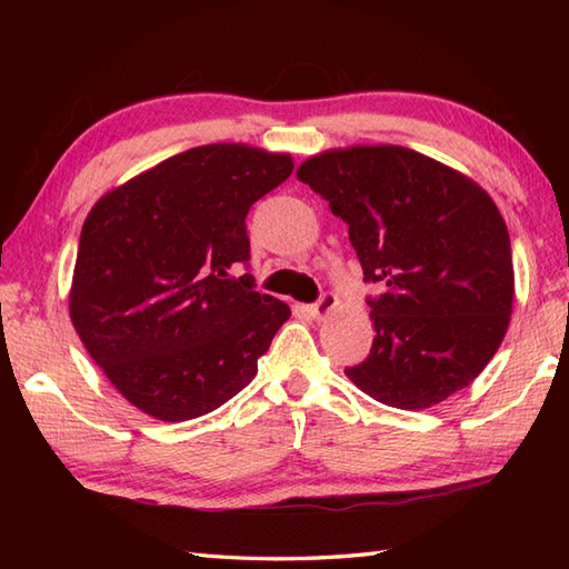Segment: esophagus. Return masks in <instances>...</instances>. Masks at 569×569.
<instances>
[{
	"mask_svg": "<svg viewBox=\"0 0 569 569\" xmlns=\"http://www.w3.org/2000/svg\"><path fill=\"white\" fill-rule=\"evenodd\" d=\"M335 306H337V296L335 293H322L318 298V303L310 306V312L316 318H325V316H330V312L335 310Z\"/></svg>",
	"mask_w": 569,
	"mask_h": 569,
	"instance_id": "esophagus-1",
	"label": "esophagus"
}]
</instances>
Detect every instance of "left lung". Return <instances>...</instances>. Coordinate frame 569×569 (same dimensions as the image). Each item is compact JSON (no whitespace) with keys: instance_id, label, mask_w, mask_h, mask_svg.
<instances>
[{"instance_id":"obj_1","label":"left lung","mask_w":569,"mask_h":569,"mask_svg":"<svg viewBox=\"0 0 569 569\" xmlns=\"http://www.w3.org/2000/svg\"><path fill=\"white\" fill-rule=\"evenodd\" d=\"M298 180L349 224L373 320L345 373L373 401L420 410L475 381L509 330L511 239L475 180L403 147L312 156Z\"/></svg>"}]
</instances>
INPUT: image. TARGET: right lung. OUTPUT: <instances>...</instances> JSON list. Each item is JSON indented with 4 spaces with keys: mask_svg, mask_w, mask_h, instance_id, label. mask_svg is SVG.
Masks as SVG:
<instances>
[{
    "mask_svg": "<svg viewBox=\"0 0 569 569\" xmlns=\"http://www.w3.org/2000/svg\"><path fill=\"white\" fill-rule=\"evenodd\" d=\"M293 173L288 153L208 143L107 192L82 224L70 320L131 406L180 422L257 377L291 308L253 291L247 214Z\"/></svg>",
    "mask_w": 569,
    "mask_h": 569,
    "instance_id": "right-lung-1",
    "label": "right lung"
}]
</instances>
